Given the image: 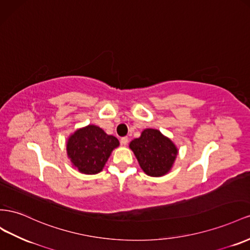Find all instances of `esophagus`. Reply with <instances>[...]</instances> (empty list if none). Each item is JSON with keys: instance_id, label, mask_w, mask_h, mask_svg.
<instances>
[{"instance_id": "1", "label": "esophagus", "mask_w": 250, "mask_h": 250, "mask_svg": "<svg viewBox=\"0 0 250 250\" xmlns=\"http://www.w3.org/2000/svg\"><path fill=\"white\" fill-rule=\"evenodd\" d=\"M128 142H129V140H128L127 137H123L122 139H121V144L122 145H127Z\"/></svg>"}]
</instances>
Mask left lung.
Instances as JSON below:
<instances>
[{"label": "left lung", "mask_w": 250, "mask_h": 250, "mask_svg": "<svg viewBox=\"0 0 250 250\" xmlns=\"http://www.w3.org/2000/svg\"><path fill=\"white\" fill-rule=\"evenodd\" d=\"M143 171L150 177H162L169 172L177 158L178 148L160 130L147 128L141 137L129 144Z\"/></svg>", "instance_id": "obj_1"}]
</instances>
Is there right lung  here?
<instances>
[{
    "instance_id": "add662e5",
    "label": "right lung",
    "mask_w": 250,
    "mask_h": 250,
    "mask_svg": "<svg viewBox=\"0 0 250 250\" xmlns=\"http://www.w3.org/2000/svg\"><path fill=\"white\" fill-rule=\"evenodd\" d=\"M119 140L102 128L88 125L76 130L68 138L66 150L72 165L81 173L96 174L102 171Z\"/></svg>"
}]
</instances>
